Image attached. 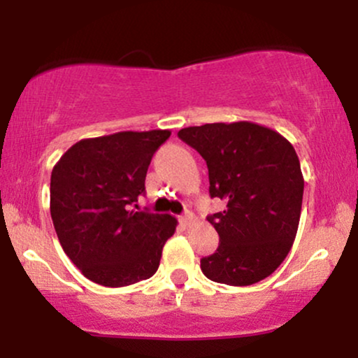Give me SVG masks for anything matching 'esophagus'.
I'll return each mask as SVG.
<instances>
[{"mask_svg": "<svg viewBox=\"0 0 358 358\" xmlns=\"http://www.w3.org/2000/svg\"><path fill=\"white\" fill-rule=\"evenodd\" d=\"M193 220H195V217H193L192 212H185L182 217H180V222H182L183 225H190L193 224Z\"/></svg>", "mask_w": 358, "mask_h": 358, "instance_id": "obj_1", "label": "esophagus"}]
</instances>
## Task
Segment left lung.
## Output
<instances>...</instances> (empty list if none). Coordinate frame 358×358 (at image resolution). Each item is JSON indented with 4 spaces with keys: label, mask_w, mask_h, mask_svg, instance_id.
<instances>
[{
    "label": "left lung",
    "mask_w": 358,
    "mask_h": 358,
    "mask_svg": "<svg viewBox=\"0 0 358 358\" xmlns=\"http://www.w3.org/2000/svg\"><path fill=\"white\" fill-rule=\"evenodd\" d=\"M178 138L202 155L208 193L225 210L207 219L219 248L200 261L215 282L249 286L271 276L296 237L305 180L293 145L269 127L239 121L192 126Z\"/></svg>",
    "instance_id": "1"
}]
</instances>
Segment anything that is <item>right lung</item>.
<instances>
[{"label": "right lung", "instance_id": "add662e5", "mask_svg": "<svg viewBox=\"0 0 358 358\" xmlns=\"http://www.w3.org/2000/svg\"><path fill=\"white\" fill-rule=\"evenodd\" d=\"M168 129L121 131L82 139L52 170L50 215L62 249L97 285L121 287L151 278L176 219L136 212L151 158Z\"/></svg>", "mask_w": 358, "mask_h": 358}]
</instances>
